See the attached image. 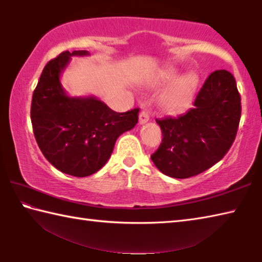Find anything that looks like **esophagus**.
<instances>
[{"label": "esophagus", "mask_w": 262, "mask_h": 262, "mask_svg": "<svg viewBox=\"0 0 262 262\" xmlns=\"http://www.w3.org/2000/svg\"><path fill=\"white\" fill-rule=\"evenodd\" d=\"M149 121V114L144 111H142L139 115V123L140 125H143V123H147Z\"/></svg>", "instance_id": "34e87169"}]
</instances>
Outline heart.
I'll return each instance as SVG.
<instances>
[{"mask_svg":"<svg viewBox=\"0 0 262 262\" xmlns=\"http://www.w3.org/2000/svg\"><path fill=\"white\" fill-rule=\"evenodd\" d=\"M178 70L173 68L164 69L150 83V86L154 89L171 83L159 99L162 110L168 114H178L188 108L199 85V77L194 72L186 73L181 76H178Z\"/></svg>","mask_w":262,"mask_h":262,"instance_id":"obj_1","label":"heart"}]
</instances>
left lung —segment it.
Returning <instances> with one entry per match:
<instances>
[{
  "label": "left lung",
  "mask_w": 262,
  "mask_h": 262,
  "mask_svg": "<svg viewBox=\"0 0 262 262\" xmlns=\"http://www.w3.org/2000/svg\"><path fill=\"white\" fill-rule=\"evenodd\" d=\"M242 106L236 79L216 70L206 79L193 108L177 118L156 120L163 140L151 161L177 179L196 176L215 165L236 139Z\"/></svg>",
  "instance_id": "left-lung-1"
}]
</instances>
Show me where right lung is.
Returning <instances> with one entry per match:
<instances>
[{
  "label": "right lung",
  "mask_w": 262,
  "mask_h": 262,
  "mask_svg": "<svg viewBox=\"0 0 262 262\" xmlns=\"http://www.w3.org/2000/svg\"><path fill=\"white\" fill-rule=\"evenodd\" d=\"M66 51L43 68L31 104V121L41 152L53 166L74 177L96 173L111 157L115 141L139 121V108L118 113L94 96L70 97L60 81L72 56Z\"/></svg>",
  "instance_id": "right-lung-1"
}]
</instances>
